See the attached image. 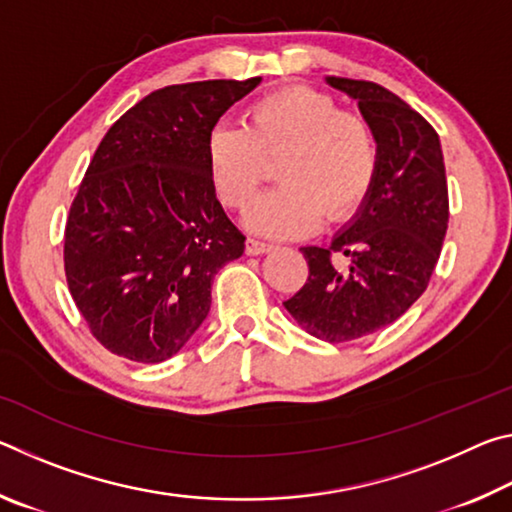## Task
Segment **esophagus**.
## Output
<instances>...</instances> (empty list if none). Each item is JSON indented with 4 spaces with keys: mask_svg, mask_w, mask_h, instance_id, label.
<instances>
[{
    "mask_svg": "<svg viewBox=\"0 0 512 512\" xmlns=\"http://www.w3.org/2000/svg\"><path fill=\"white\" fill-rule=\"evenodd\" d=\"M271 250H273V246L264 244V241H257V239L246 241V253L248 255H264V253H271Z\"/></svg>",
    "mask_w": 512,
    "mask_h": 512,
    "instance_id": "1",
    "label": "esophagus"
}]
</instances>
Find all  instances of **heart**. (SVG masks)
Here are the masks:
<instances>
[{
    "label": "heart",
    "instance_id": "1",
    "mask_svg": "<svg viewBox=\"0 0 512 512\" xmlns=\"http://www.w3.org/2000/svg\"><path fill=\"white\" fill-rule=\"evenodd\" d=\"M216 194L246 212L277 164L280 187L268 192L246 225L271 239L305 237L327 216L359 212L377 176V140L366 119L343 112L334 97L293 85L253 103L246 128L216 124L205 144Z\"/></svg>",
    "mask_w": 512,
    "mask_h": 512
}]
</instances>
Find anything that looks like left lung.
<instances>
[{
    "label": "left lung",
    "mask_w": 512,
    "mask_h": 512,
    "mask_svg": "<svg viewBox=\"0 0 512 512\" xmlns=\"http://www.w3.org/2000/svg\"><path fill=\"white\" fill-rule=\"evenodd\" d=\"M325 83L359 103L377 140V176L332 244L300 248L309 277L284 309L307 334L343 343L395 323L422 296L447 235L449 198L443 149L427 119L377 83ZM334 252L349 264L336 265Z\"/></svg>",
    "instance_id": "left-lung-1"
}]
</instances>
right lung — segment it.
Masks as SVG:
<instances>
[{
	"mask_svg": "<svg viewBox=\"0 0 512 512\" xmlns=\"http://www.w3.org/2000/svg\"><path fill=\"white\" fill-rule=\"evenodd\" d=\"M262 83L169 85L121 115L90 162L65 228L76 307L110 352L160 363L212 305V282L246 237L216 198L207 135Z\"/></svg>",
	"mask_w": 512,
	"mask_h": 512,
	"instance_id": "add662e5",
	"label": "right lung"
}]
</instances>
